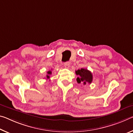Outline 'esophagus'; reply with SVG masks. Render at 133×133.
<instances>
[{
    "label": "esophagus",
    "mask_w": 133,
    "mask_h": 133,
    "mask_svg": "<svg viewBox=\"0 0 133 133\" xmlns=\"http://www.w3.org/2000/svg\"><path fill=\"white\" fill-rule=\"evenodd\" d=\"M64 66L65 67H66V68L69 69V67H70V63H69V62H67L66 63H64Z\"/></svg>",
    "instance_id": "1"
}]
</instances>
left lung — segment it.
<instances>
[{
    "label": "left lung",
    "mask_w": 133,
    "mask_h": 133,
    "mask_svg": "<svg viewBox=\"0 0 133 133\" xmlns=\"http://www.w3.org/2000/svg\"><path fill=\"white\" fill-rule=\"evenodd\" d=\"M76 74L78 76L76 79L78 83H83V85H86V83H91L93 79V76L92 73L89 70L86 69H79L76 71Z\"/></svg>",
    "instance_id": "8db88e82"
}]
</instances>
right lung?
<instances>
[{
    "mask_svg": "<svg viewBox=\"0 0 133 133\" xmlns=\"http://www.w3.org/2000/svg\"><path fill=\"white\" fill-rule=\"evenodd\" d=\"M47 79H49L50 78V75H51V71H47Z\"/></svg>",
    "mask_w": 133,
    "mask_h": 133,
    "instance_id": "obj_1",
    "label": "right lung"
}]
</instances>
